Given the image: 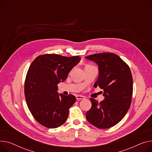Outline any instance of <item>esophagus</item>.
<instances>
[{"mask_svg": "<svg viewBox=\"0 0 152 152\" xmlns=\"http://www.w3.org/2000/svg\"><path fill=\"white\" fill-rule=\"evenodd\" d=\"M76 99L77 100H79V99H84V96H82V95H76Z\"/></svg>", "mask_w": 152, "mask_h": 152, "instance_id": "esophagus-1", "label": "esophagus"}]
</instances>
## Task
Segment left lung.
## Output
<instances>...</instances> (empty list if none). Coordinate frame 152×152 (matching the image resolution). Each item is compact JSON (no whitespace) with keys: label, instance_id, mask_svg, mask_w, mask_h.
Masks as SVG:
<instances>
[{"label":"left lung","instance_id":"obj_1","mask_svg":"<svg viewBox=\"0 0 152 152\" xmlns=\"http://www.w3.org/2000/svg\"><path fill=\"white\" fill-rule=\"evenodd\" d=\"M98 65L99 75L94 87L103 90L104 99L90 98L92 107L86 113L88 122L106 129L117 125L127 113L133 96V77L129 66L114 53H99L86 57Z\"/></svg>","mask_w":152,"mask_h":152}]
</instances>
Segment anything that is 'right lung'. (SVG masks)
Masks as SVG:
<instances>
[{"mask_svg":"<svg viewBox=\"0 0 152 152\" xmlns=\"http://www.w3.org/2000/svg\"><path fill=\"white\" fill-rule=\"evenodd\" d=\"M80 60L79 56L46 54L38 56L30 65L24 84L25 98L30 113L42 125L56 128L66 122L76 97L59 95L57 84L64 81Z\"/></svg>","mask_w":152,"mask_h":152,"instance_id":"right-lung-1","label":"right lung"}]
</instances>
